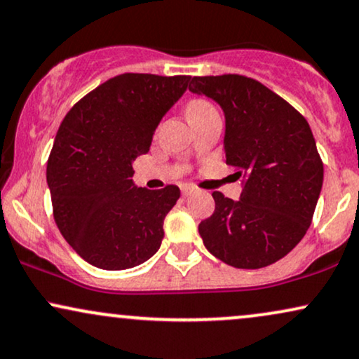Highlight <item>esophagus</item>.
<instances>
[{
    "instance_id": "34e87169",
    "label": "esophagus",
    "mask_w": 359,
    "mask_h": 359,
    "mask_svg": "<svg viewBox=\"0 0 359 359\" xmlns=\"http://www.w3.org/2000/svg\"><path fill=\"white\" fill-rule=\"evenodd\" d=\"M196 193V189H194L193 187H188V184H184V187H181V194L183 196H189V194Z\"/></svg>"
}]
</instances>
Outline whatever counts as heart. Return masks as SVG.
Instances as JSON below:
<instances>
[{"instance_id": "b5f03b06", "label": "heart", "mask_w": 359, "mask_h": 359, "mask_svg": "<svg viewBox=\"0 0 359 359\" xmlns=\"http://www.w3.org/2000/svg\"><path fill=\"white\" fill-rule=\"evenodd\" d=\"M213 109H215L213 106H211L205 100H191L188 103L187 113H188V116H193V114H203L208 111H213Z\"/></svg>"}]
</instances>
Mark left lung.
<instances>
[{"instance_id": "obj_1", "label": "left lung", "mask_w": 359, "mask_h": 359, "mask_svg": "<svg viewBox=\"0 0 359 359\" xmlns=\"http://www.w3.org/2000/svg\"><path fill=\"white\" fill-rule=\"evenodd\" d=\"M189 91L224 114L226 165L241 176L240 200L213 193L200 223L206 250L241 269L276 263L302 241L323 187V163L308 121L290 103L240 74L189 76Z\"/></svg>"}]
</instances>
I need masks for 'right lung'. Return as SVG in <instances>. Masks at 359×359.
Masks as SVG:
<instances>
[{"label": "right lung", "mask_w": 359, "mask_h": 359, "mask_svg": "<svg viewBox=\"0 0 359 359\" xmlns=\"http://www.w3.org/2000/svg\"><path fill=\"white\" fill-rule=\"evenodd\" d=\"M189 76L125 73L86 95L56 133L46 180L65 240L101 269L135 268L161 246L163 221L180 198L175 184L138 188L133 161L149 151Z\"/></svg>", "instance_id": "1"}]
</instances>
